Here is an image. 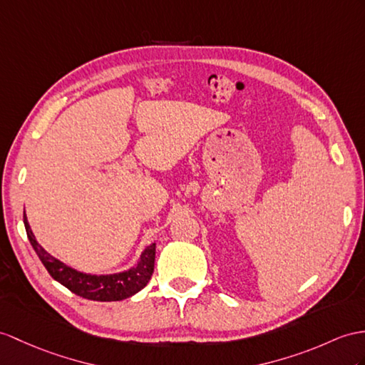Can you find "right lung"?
Here are the masks:
<instances>
[{"label": "right lung", "instance_id": "1", "mask_svg": "<svg viewBox=\"0 0 365 365\" xmlns=\"http://www.w3.org/2000/svg\"><path fill=\"white\" fill-rule=\"evenodd\" d=\"M26 234H28L29 242L37 252L38 259L48 269L51 277L57 280L61 285L66 287L74 294L97 302H118L136 294L150 282L155 269V254H156V243L150 245L147 250L142 252L139 263L125 272L111 274V275H91L78 272L69 266L58 262L54 257L49 255L35 240L31 226L26 218L23 217Z\"/></svg>", "mask_w": 365, "mask_h": 365}]
</instances>
